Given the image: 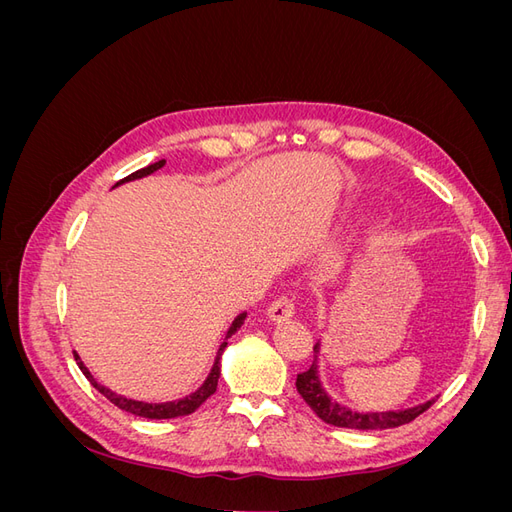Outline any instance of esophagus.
Listing matches in <instances>:
<instances>
[{"label": "esophagus", "instance_id": "1", "mask_svg": "<svg viewBox=\"0 0 512 512\" xmlns=\"http://www.w3.org/2000/svg\"><path fill=\"white\" fill-rule=\"evenodd\" d=\"M294 316V303L290 297H277L271 307H269V318L280 324V322H288Z\"/></svg>", "mask_w": 512, "mask_h": 512}]
</instances>
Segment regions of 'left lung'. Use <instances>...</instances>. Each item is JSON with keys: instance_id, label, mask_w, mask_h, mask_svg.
Returning a JSON list of instances; mask_svg holds the SVG:
<instances>
[{"instance_id": "obj_1", "label": "left lung", "mask_w": 512, "mask_h": 512, "mask_svg": "<svg viewBox=\"0 0 512 512\" xmlns=\"http://www.w3.org/2000/svg\"><path fill=\"white\" fill-rule=\"evenodd\" d=\"M316 359L307 371L297 376V391L305 399V404L312 408L324 423L335 425V427H346V429H391L406 425L414 421L416 416H421L429 406L436 404V397L425 401V404H418L414 408L404 410H386V412H356L352 408H346L335 401L320 382L318 376V354H320V342L314 346Z\"/></svg>"}]
</instances>
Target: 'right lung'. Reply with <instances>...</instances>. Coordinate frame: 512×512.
Masks as SVG:
<instances>
[{"label": "right lung", "instance_id": "right-lung-1", "mask_svg": "<svg viewBox=\"0 0 512 512\" xmlns=\"http://www.w3.org/2000/svg\"><path fill=\"white\" fill-rule=\"evenodd\" d=\"M164 164H166V160L153 162V164H149V166H145V168H141V170H136V173L128 175L126 179L117 181L115 185H121V183H126V181H134V179H143V177H147V175H151V173H156V170H160ZM245 318H247V312L239 314L235 320H232L230 329H228V333H226V339H224L220 350H218V356H215V363H213V367H211V371H209L207 380H205L203 384H200L192 395L183 397V399H177V401H164V404H147V401H136V399H128V397H123V395H117V393H113L111 389H106V386H102V384L96 382V378L89 374V369L85 367V363L81 361L79 354H74V359H76V363H79V367H81V371L85 374V378H87L91 384H94L96 389H98L108 401H113V404H115L117 408L126 410V412H130V414H136V416H143V418H177V416H188V414H192L194 410H198L200 406H203L205 401L215 393V389H218V380H220V374H222V365H220L222 352H224V348L228 346V337H232V335L237 333V329H241V324L245 322Z\"/></svg>", "mask_w": 512, "mask_h": 512}]
</instances>
